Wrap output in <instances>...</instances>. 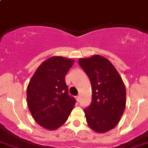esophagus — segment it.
I'll return each instance as SVG.
<instances>
[{"mask_svg":"<svg viewBox=\"0 0 148 148\" xmlns=\"http://www.w3.org/2000/svg\"><path fill=\"white\" fill-rule=\"evenodd\" d=\"M75 98H76V99H77V102H79V100H80V97H79V95L76 96V97H75Z\"/></svg>","mask_w":148,"mask_h":148,"instance_id":"esophagus-1","label":"esophagus"}]
</instances>
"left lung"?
Segmentation results:
<instances>
[{"instance_id": "left-lung-1", "label": "left lung", "mask_w": 148, "mask_h": 148, "mask_svg": "<svg viewBox=\"0 0 148 148\" xmlns=\"http://www.w3.org/2000/svg\"><path fill=\"white\" fill-rule=\"evenodd\" d=\"M79 65L92 88V101L84 108L88 125L96 132H107L119 123L125 108L123 81L112 63L102 56L81 58Z\"/></svg>"}]
</instances>
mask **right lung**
Returning <instances> with one entry per match:
<instances>
[{
    "label": "right lung",
    "instance_id": "add662e5",
    "mask_svg": "<svg viewBox=\"0 0 148 148\" xmlns=\"http://www.w3.org/2000/svg\"><path fill=\"white\" fill-rule=\"evenodd\" d=\"M73 63L72 60L52 57L38 68L29 83L28 107L34 120L48 130L62 125L76 103L65 80Z\"/></svg>",
    "mask_w": 148,
    "mask_h": 148
}]
</instances>
